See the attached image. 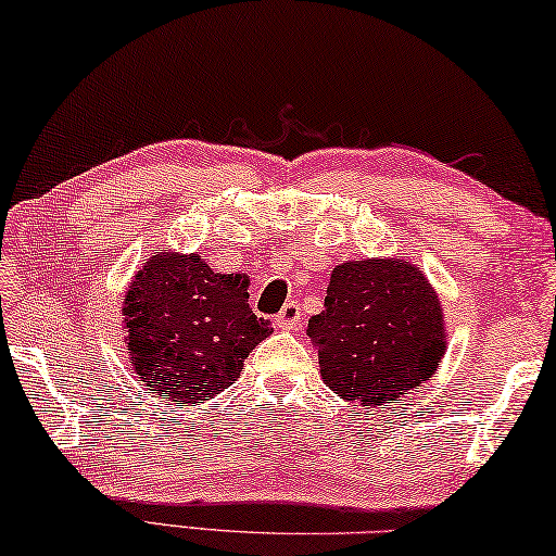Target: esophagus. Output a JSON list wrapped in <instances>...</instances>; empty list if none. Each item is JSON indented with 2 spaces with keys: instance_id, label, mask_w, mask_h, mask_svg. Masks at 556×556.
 Returning <instances> with one entry per match:
<instances>
[{
  "instance_id": "1",
  "label": "esophagus",
  "mask_w": 556,
  "mask_h": 556,
  "mask_svg": "<svg viewBox=\"0 0 556 556\" xmlns=\"http://www.w3.org/2000/svg\"><path fill=\"white\" fill-rule=\"evenodd\" d=\"M300 317H303V313H300V305L298 303H286V307L280 309L276 323H278V327H283V329H298Z\"/></svg>"
}]
</instances>
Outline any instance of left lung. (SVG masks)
Instances as JSON below:
<instances>
[{
    "label": "left lung",
    "mask_w": 556,
    "mask_h": 556,
    "mask_svg": "<svg viewBox=\"0 0 556 556\" xmlns=\"http://www.w3.org/2000/svg\"><path fill=\"white\" fill-rule=\"evenodd\" d=\"M307 337L329 391L378 407L430 381L446 349V323L415 263L378 256L339 263Z\"/></svg>",
    "instance_id": "1"
}]
</instances>
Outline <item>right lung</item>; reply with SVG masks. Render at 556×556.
I'll return each mask as SVG.
<instances>
[{
    "instance_id": "add662e5",
    "label": "right lung",
    "mask_w": 556,
    "mask_h": 556,
    "mask_svg": "<svg viewBox=\"0 0 556 556\" xmlns=\"http://www.w3.org/2000/svg\"><path fill=\"white\" fill-rule=\"evenodd\" d=\"M247 273H214L200 253L155 251L124 293L136 378L170 405L212 401L241 376L273 327L249 307Z\"/></svg>"
}]
</instances>
